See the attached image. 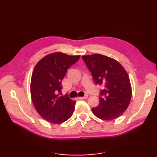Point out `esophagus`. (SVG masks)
<instances>
[{"label":"esophagus","mask_w":157,"mask_h":157,"mask_svg":"<svg viewBox=\"0 0 157 157\" xmlns=\"http://www.w3.org/2000/svg\"><path fill=\"white\" fill-rule=\"evenodd\" d=\"M88 98V95L86 94L84 96H82V97H80L81 99H87Z\"/></svg>","instance_id":"esophagus-1"}]
</instances>
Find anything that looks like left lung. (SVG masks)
Listing matches in <instances>:
<instances>
[{
	"label": "left lung",
	"instance_id": "obj_1",
	"mask_svg": "<svg viewBox=\"0 0 157 157\" xmlns=\"http://www.w3.org/2000/svg\"><path fill=\"white\" fill-rule=\"evenodd\" d=\"M82 59L90 71L96 84L102 85L95 116L102 120H113L128 109L132 98V86L124 67L115 59L102 55H84Z\"/></svg>",
	"mask_w": 157,
	"mask_h": 157
}]
</instances>
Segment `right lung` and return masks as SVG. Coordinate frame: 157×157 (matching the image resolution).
<instances>
[{"mask_svg": "<svg viewBox=\"0 0 157 157\" xmlns=\"http://www.w3.org/2000/svg\"><path fill=\"white\" fill-rule=\"evenodd\" d=\"M79 57L55 52L44 56L35 66L30 83L32 101L36 111L48 122L60 124L73 115L76 102L59 93L67 71Z\"/></svg>", "mask_w": 157, "mask_h": 157, "instance_id": "add662e5", "label": "right lung"}]
</instances>
